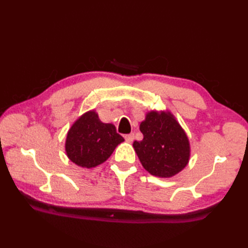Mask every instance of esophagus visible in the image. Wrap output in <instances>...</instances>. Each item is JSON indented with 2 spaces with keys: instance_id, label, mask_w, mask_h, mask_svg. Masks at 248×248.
Wrapping results in <instances>:
<instances>
[{
  "instance_id": "34e87169",
  "label": "esophagus",
  "mask_w": 248,
  "mask_h": 248,
  "mask_svg": "<svg viewBox=\"0 0 248 248\" xmlns=\"http://www.w3.org/2000/svg\"><path fill=\"white\" fill-rule=\"evenodd\" d=\"M124 140H127V141H129V143H131V141L134 140V134L133 133H130V134L124 135Z\"/></svg>"
}]
</instances>
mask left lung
I'll return each instance as SVG.
<instances>
[{"instance_id":"8db88e82","label":"left lung","mask_w":248,"mask_h":248,"mask_svg":"<svg viewBox=\"0 0 248 248\" xmlns=\"http://www.w3.org/2000/svg\"><path fill=\"white\" fill-rule=\"evenodd\" d=\"M143 140H135L134 150L141 165L151 175L170 178L181 171L189 159L188 139L170 113L152 112L140 125Z\"/></svg>"}]
</instances>
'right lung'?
<instances>
[{"label":"right lung","instance_id":"1","mask_svg":"<svg viewBox=\"0 0 248 248\" xmlns=\"http://www.w3.org/2000/svg\"><path fill=\"white\" fill-rule=\"evenodd\" d=\"M124 140L116 132L115 125L103 124L97 113L91 110L82 115L68 131L66 152L77 165L92 168L107 161Z\"/></svg>","mask_w":248,"mask_h":248}]
</instances>
